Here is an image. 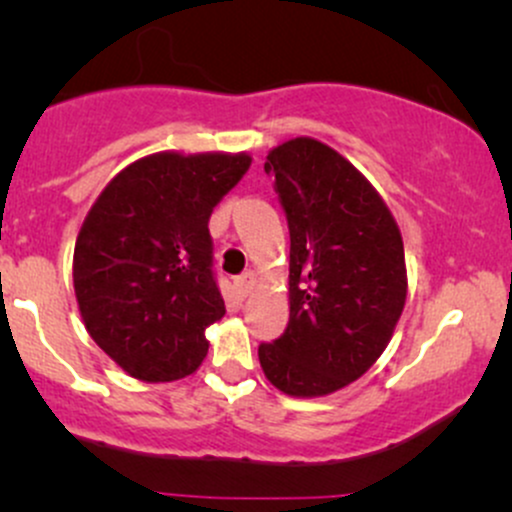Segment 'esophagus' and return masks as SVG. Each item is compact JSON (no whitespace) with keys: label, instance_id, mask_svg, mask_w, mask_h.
<instances>
[{"label":"esophagus","instance_id":"esophagus-1","mask_svg":"<svg viewBox=\"0 0 512 512\" xmlns=\"http://www.w3.org/2000/svg\"><path fill=\"white\" fill-rule=\"evenodd\" d=\"M255 286H257V274L255 272H245V274H240L238 279H236V289H238V293L243 298L250 296Z\"/></svg>","mask_w":512,"mask_h":512}]
</instances>
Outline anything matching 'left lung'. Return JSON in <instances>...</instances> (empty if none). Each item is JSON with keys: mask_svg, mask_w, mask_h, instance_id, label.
I'll return each mask as SVG.
<instances>
[{"mask_svg": "<svg viewBox=\"0 0 512 512\" xmlns=\"http://www.w3.org/2000/svg\"><path fill=\"white\" fill-rule=\"evenodd\" d=\"M264 170L289 221L291 313L257 356L284 395L325 397L390 344L407 301L402 233L366 175L317 139L274 146Z\"/></svg>", "mask_w": 512, "mask_h": 512, "instance_id": "left-lung-1", "label": "left lung"}]
</instances>
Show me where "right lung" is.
Returning <instances> with one entry per match:
<instances>
[{"label": "right lung", "mask_w": 512, "mask_h": 512, "mask_svg": "<svg viewBox=\"0 0 512 512\" xmlns=\"http://www.w3.org/2000/svg\"><path fill=\"white\" fill-rule=\"evenodd\" d=\"M252 156L161 151L122 168L81 223L74 293L91 339L132 378L173 383L226 315L211 272L209 216Z\"/></svg>", "instance_id": "obj_1"}]
</instances>
